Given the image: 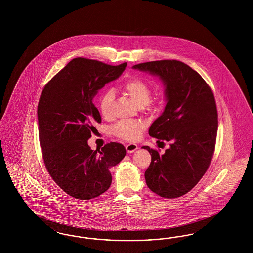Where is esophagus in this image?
<instances>
[{
	"mask_svg": "<svg viewBox=\"0 0 253 253\" xmlns=\"http://www.w3.org/2000/svg\"><path fill=\"white\" fill-rule=\"evenodd\" d=\"M126 151H127V153H129V154H131V153H133L134 151H136L137 149H138V146L136 144H133V143H130V144L126 145Z\"/></svg>",
	"mask_w": 253,
	"mask_h": 253,
	"instance_id": "34e87169",
	"label": "esophagus"
}]
</instances>
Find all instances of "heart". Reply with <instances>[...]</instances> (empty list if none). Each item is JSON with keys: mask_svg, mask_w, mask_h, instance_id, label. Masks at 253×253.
<instances>
[{"mask_svg": "<svg viewBox=\"0 0 253 253\" xmlns=\"http://www.w3.org/2000/svg\"><path fill=\"white\" fill-rule=\"evenodd\" d=\"M122 90L132 98L136 105L144 107L151 97V87L141 79H131L122 85ZM114 100V92L106 90L99 98L98 107L101 115L104 118H109L111 115V107ZM144 123L138 121H124L119 122L113 128V133L122 139L132 141L139 137L144 129Z\"/></svg>", "mask_w": 253, "mask_h": 253, "instance_id": "b5f03b06", "label": "heart"}]
</instances>
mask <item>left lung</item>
Returning a JSON list of instances; mask_svg holds the SVG:
<instances>
[{
    "mask_svg": "<svg viewBox=\"0 0 253 253\" xmlns=\"http://www.w3.org/2000/svg\"><path fill=\"white\" fill-rule=\"evenodd\" d=\"M132 68L158 77L165 87L166 106L149 134L170 144L163 155L142 147L152 157L146 184L161 197H179L202 178L213 156L218 128L214 96L203 78L179 60L149 61Z\"/></svg>",
    "mask_w": 253,
    "mask_h": 253,
    "instance_id": "obj_1",
    "label": "left lung"
}]
</instances>
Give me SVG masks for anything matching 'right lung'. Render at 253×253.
I'll return each mask as SVG.
<instances>
[{
    "mask_svg": "<svg viewBox=\"0 0 253 253\" xmlns=\"http://www.w3.org/2000/svg\"><path fill=\"white\" fill-rule=\"evenodd\" d=\"M127 63L113 66L84 58L73 59L45 85L38 105L39 137L45 167L62 191L81 200L105 193L110 169L126 155L123 145L111 142L91 150L88 139L101 122L93 98L117 80Z\"/></svg>",
    "mask_w": 253,
    "mask_h": 253,
    "instance_id": "right-lung-1",
    "label": "right lung"
}]
</instances>
